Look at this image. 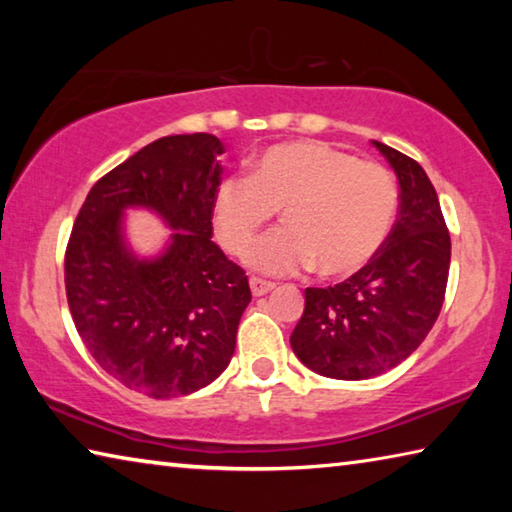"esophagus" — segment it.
I'll list each match as a JSON object with an SVG mask.
<instances>
[{"label": "esophagus", "mask_w": 512, "mask_h": 512, "mask_svg": "<svg viewBox=\"0 0 512 512\" xmlns=\"http://www.w3.org/2000/svg\"><path fill=\"white\" fill-rule=\"evenodd\" d=\"M250 291H253V296H266V293H271L275 289L273 282H266V280H259V277H250Z\"/></svg>", "instance_id": "1"}]
</instances>
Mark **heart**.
<instances>
[{
    "instance_id": "obj_1",
    "label": "heart",
    "mask_w": 512,
    "mask_h": 512,
    "mask_svg": "<svg viewBox=\"0 0 512 512\" xmlns=\"http://www.w3.org/2000/svg\"><path fill=\"white\" fill-rule=\"evenodd\" d=\"M277 210L287 228L248 250L250 268L282 275L316 266L325 277H345L361 271L391 235L397 187L381 164L325 142L273 144L250 160V173L216 187V239L228 253L241 255Z\"/></svg>"
}]
</instances>
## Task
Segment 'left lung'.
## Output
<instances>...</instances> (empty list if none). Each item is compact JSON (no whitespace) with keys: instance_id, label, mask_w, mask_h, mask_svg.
Wrapping results in <instances>:
<instances>
[{"instance_id":"left-lung-1","label":"left lung","mask_w":512,"mask_h":512,"mask_svg":"<svg viewBox=\"0 0 512 512\" xmlns=\"http://www.w3.org/2000/svg\"><path fill=\"white\" fill-rule=\"evenodd\" d=\"M400 183V212L370 262L327 289H305L291 348L323 377L359 381L411 357L445 300L452 241L438 194L418 162L372 142Z\"/></svg>"}]
</instances>
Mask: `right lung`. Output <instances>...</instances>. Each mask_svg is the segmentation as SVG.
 <instances>
[{
	"instance_id": "obj_1",
	"label": "right lung",
	"mask_w": 512,
	"mask_h": 512,
	"mask_svg": "<svg viewBox=\"0 0 512 512\" xmlns=\"http://www.w3.org/2000/svg\"><path fill=\"white\" fill-rule=\"evenodd\" d=\"M223 144L207 133L144 146L90 189L65 253L76 332L94 361L153 400L189 395L228 368L250 302L248 277L212 241ZM172 230L160 254L137 256L125 210Z\"/></svg>"
}]
</instances>
